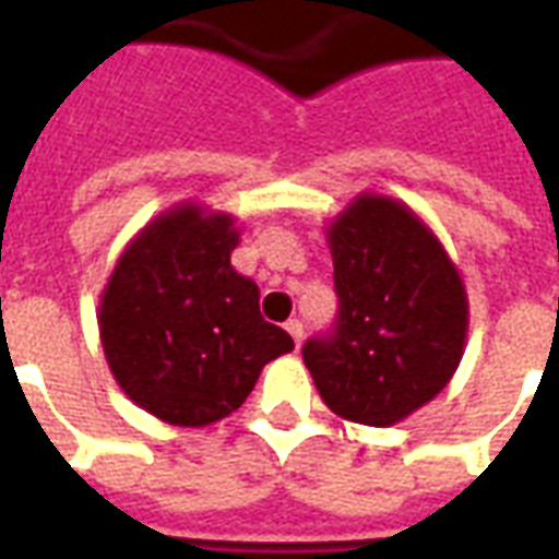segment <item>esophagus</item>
Wrapping results in <instances>:
<instances>
[{
    "instance_id": "esophagus-1",
    "label": "esophagus",
    "mask_w": 559,
    "mask_h": 559,
    "mask_svg": "<svg viewBox=\"0 0 559 559\" xmlns=\"http://www.w3.org/2000/svg\"><path fill=\"white\" fill-rule=\"evenodd\" d=\"M287 332H290V338L296 341V347H299V344H302V323H299V320H287Z\"/></svg>"
}]
</instances>
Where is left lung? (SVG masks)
<instances>
[{"mask_svg":"<svg viewBox=\"0 0 559 559\" xmlns=\"http://www.w3.org/2000/svg\"><path fill=\"white\" fill-rule=\"evenodd\" d=\"M338 320L302 359L341 419L386 428L437 399L461 365L469 305L443 242L407 203L359 194L326 227Z\"/></svg>","mask_w":559,"mask_h":559,"instance_id":"obj_1","label":"left lung"}]
</instances>
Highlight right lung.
<instances>
[{"instance_id":"right-lung-1","label":"right lung","mask_w":559,"mask_h":559,"mask_svg":"<svg viewBox=\"0 0 559 559\" xmlns=\"http://www.w3.org/2000/svg\"><path fill=\"white\" fill-rule=\"evenodd\" d=\"M227 212L179 203L128 242L98 305L107 365L128 399L179 428L242 407L263 365L293 338L260 314V290L230 263Z\"/></svg>"}]
</instances>
